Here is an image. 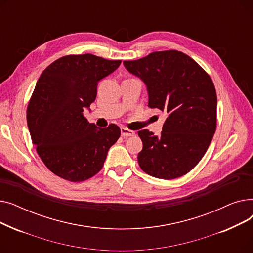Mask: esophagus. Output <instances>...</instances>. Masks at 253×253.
Wrapping results in <instances>:
<instances>
[{
  "label": "esophagus",
  "mask_w": 253,
  "mask_h": 253,
  "mask_svg": "<svg viewBox=\"0 0 253 253\" xmlns=\"http://www.w3.org/2000/svg\"><path fill=\"white\" fill-rule=\"evenodd\" d=\"M121 135H122L123 137L134 136V135H135V132L132 131V130H129V129L126 128V127H122V128H121Z\"/></svg>",
  "instance_id": "1"
}]
</instances>
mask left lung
<instances>
[{
	"instance_id": "obj_1",
	"label": "left lung",
	"mask_w": 253,
	"mask_h": 253,
	"mask_svg": "<svg viewBox=\"0 0 253 253\" xmlns=\"http://www.w3.org/2000/svg\"><path fill=\"white\" fill-rule=\"evenodd\" d=\"M123 63L147 85L150 108L168 114L160 136L138 131L143 144L137 156L140 168L161 179L187 174L205 155L216 129L217 97L211 78L177 50Z\"/></svg>"
}]
</instances>
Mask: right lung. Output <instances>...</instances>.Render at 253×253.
<instances>
[{
    "label": "right lung",
    "mask_w": 253,
    "mask_h": 253,
    "mask_svg": "<svg viewBox=\"0 0 253 253\" xmlns=\"http://www.w3.org/2000/svg\"><path fill=\"white\" fill-rule=\"evenodd\" d=\"M120 63L93 54L66 55L40 76L26 120L38 155L55 175L79 182L101 170L121 130L115 124L98 128L83 112L95 100L99 80Z\"/></svg>",
    "instance_id": "1"
}]
</instances>
